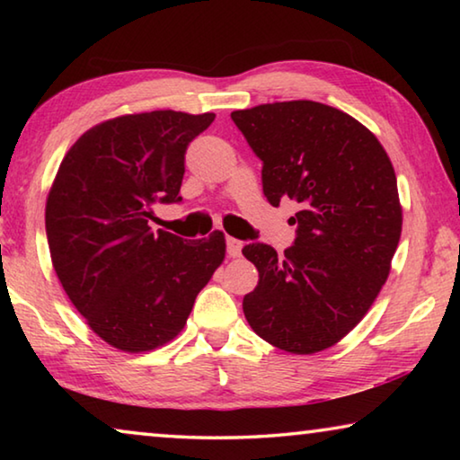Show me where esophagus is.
I'll return each instance as SVG.
<instances>
[{
  "label": "esophagus",
  "instance_id": "esophagus-1",
  "mask_svg": "<svg viewBox=\"0 0 460 460\" xmlns=\"http://www.w3.org/2000/svg\"><path fill=\"white\" fill-rule=\"evenodd\" d=\"M241 247H243V243H241L239 239L227 237V253H229V258H239Z\"/></svg>",
  "mask_w": 460,
  "mask_h": 460
}]
</instances>
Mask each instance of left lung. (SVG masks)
Returning a JSON list of instances; mask_svg holds the SVG:
<instances>
[{
	"label": "left lung",
	"instance_id": "8db88e82",
	"mask_svg": "<svg viewBox=\"0 0 460 460\" xmlns=\"http://www.w3.org/2000/svg\"><path fill=\"white\" fill-rule=\"evenodd\" d=\"M231 119L261 160L270 205L300 207L282 258L261 241L241 249L260 271L243 298L247 323L282 351H324L359 324L389 276L402 235L392 162L367 128L316 101L258 105Z\"/></svg>",
	"mask_w": 460,
	"mask_h": 460
}]
</instances>
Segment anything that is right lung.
Returning a JSON list of instances; mask_svg holds the SVG:
<instances>
[{"label": "right lung", "instance_id": "add662e5", "mask_svg": "<svg viewBox=\"0 0 460 460\" xmlns=\"http://www.w3.org/2000/svg\"><path fill=\"white\" fill-rule=\"evenodd\" d=\"M215 113L152 111L99 123L62 160L46 200V237L62 288L101 339L152 351L184 329L225 258V237L154 233L155 202H181L184 154Z\"/></svg>", "mask_w": 460, "mask_h": 460}]
</instances>
